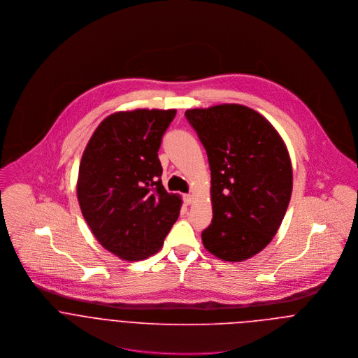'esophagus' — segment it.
I'll return each instance as SVG.
<instances>
[{
  "label": "esophagus",
  "mask_w": 358,
  "mask_h": 358,
  "mask_svg": "<svg viewBox=\"0 0 358 358\" xmlns=\"http://www.w3.org/2000/svg\"><path fill=\"white\" fill-rule=\"evenodd\" d=\"M183 200H185L186 204L190 205L193 203V196H192V194H185V196H183Z\"/></svg>",
  "instance_id": "1"
}]
</instances>
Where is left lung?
Segmentation results:
<instances>
[{
	"instance_id": "8db88e82",
	"label": "left lung",
	"mask_w": 358,
	"mask_h": 358,
	"mask_svg": "<svg viewBox=\"0 0 358 358\" xmlns=\"http://www.w3.org/2000/svg\"><path fill=\"white\" fill-rule=\"evenodd\" d=\"M210 169L212 222L205 248L227 262L260 252L275 236L292 193V166L273 125L241 104L185 113Z\"/></svg>"
}]
</instances>
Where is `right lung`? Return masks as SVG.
Here are the masks:
<instances>
[{
  "instance_id": "obj_1",
  "label": "right lung",
  "mask_w": 358,
  "mask_h": 358,
  "mask_svg": "<svg viewBox=\"0 0 358 358\" xmlns=\"http://www.w3.org/2000/svg\"><path fill=\"white\" fill-rule=\"evenodd\" d=\"M176 110L108 115L83 154L77 197L103 247L125 260L157 254L178 220L180 199L162 186L158 150Z\"/></svg>"
}]
</instances>
